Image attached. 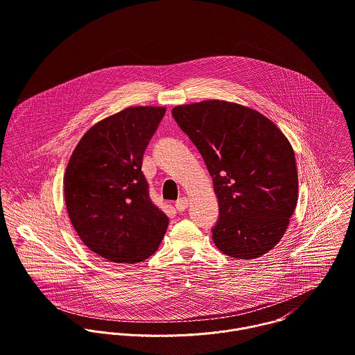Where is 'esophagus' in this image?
I'll list each match as a JSON object with an SVG mask.
<instances>
[{
	"instance_id": "obj_1",
	"label": "esophagus",
	"mask_w": 355,
	"mask_h": 355,
	"mask_svg": "<svg viewBox=\"0 0 355 355\" xmlns=\"http://www.w3.org/2000/svg\"><path fill=\"white\" fill-rule=\"evenodd\" d=\"M187 207H189V198H187V197H180V198L176 201V204H175V208H176L179 212L186 211Z\"/></svg>"
}]
</instances>
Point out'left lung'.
<instances>
[{
	"mask_svg": "<svg viewBox=\"0 0 355 355\" xmlns=\"http://www.w3.org/2000/svg\"><path fill=\"white\" fill-rule=\"evenodd\" d=\"M214 180L219 220L212 239L234 259H257L285 234L299 196L296 158L282 130L261 113L226 101L172 109Z\"/></svg>",
	"mask_w": 355,
	"mask_h": 355,
	"instance_id": "obj_1",
	"label": "left lung"
}]
</instances>
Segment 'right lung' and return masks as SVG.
Returning a JSON list of instances; mask_svg holds the SVG:
<instances>
[{
    "instance_id": "add662e5",
    "label": "right lung",
    "mask_w": 355,
    "mask_h": 355,
    "mask_svg": "<svg viewBox=\"0 0 355 355\" xmlns=\"http://www.w3.org/2000/svg\"><path fill=\"white\" fill-rule=\"evenodd\" d=\"M166 109L126 107L96 122L76 146L63 178L70 222L103 259L133 264L159 246L169 219L148 197L144 150Z\"/></svg>"
}]
</instances>
